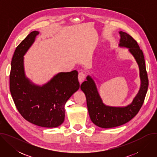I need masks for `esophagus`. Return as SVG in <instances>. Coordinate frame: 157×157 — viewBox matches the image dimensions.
I'll return each mask as SVG.
<instances>
[{"label": "esophagus", "instance_id": "obj_1", "mask_svg": "<svg viewBox=\"0 0 157 157\" xmlns=\"http://www.w3.org/2000/svg\"><path fill=\"white\" fill-rule=\"evenodd\" d=\"M85 80V75L83 73H79L78 75V81L79 83H82Z\"/></svg>", "mask_w": 157, "mask_h": 157}]
</instances>
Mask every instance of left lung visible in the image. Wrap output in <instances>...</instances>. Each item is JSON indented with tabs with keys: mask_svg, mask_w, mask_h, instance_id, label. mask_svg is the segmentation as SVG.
Instances as JSON below:
<instances>
[{
	"mask_svg": "<svg viewBox=\"0 0 157 157\" xmlns=\"http://www.w3.org/2000/svg\"><path fill=\"white\" fill-rule=\"evenodd\" d=\"M119 47L127 48L138 64L140 86L139 90L132 101L125 106H110L105 104L101 98L94 78L91 75L81 85V89L86 95L88 113L91 121L97 126L109 128L122 125L135 117L140 109L148 86L145 62L142 51L137 41L122 31L119 32Z\"/></svg>",
	"mask_w": 157,
	"mask_h": 157,
	"instance_id": "1",
	"label": "left lung"
}]
</instances>
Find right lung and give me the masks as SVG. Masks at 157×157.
<instances>
[{
    "mask_svg": "<svg viewBox=\"0 0 157 157\" xmlns=\"http://www.w3.org/2000/svg\"><path fill=\"white\" fill-rule=\"evenodd\" d=\"M39 33L32 32L16 48L11 62L10 90L17 110L25 120L40 127L54 128L64 122V105L79 88L78 73H58L43 85L27 78L24 55Z\"/></svg>",
    "mask_w": 157,
    "mask_h": 157,
    "instance_id": "right-lung-1",
    "label": "right lung"
}]
</instances>
